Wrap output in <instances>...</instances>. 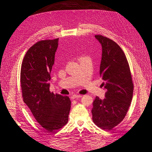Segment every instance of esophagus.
<instances>
[{
    "label": "esophagus",
    "mask_w": 152,
    "mask_h": 152,
    "mask_svg": "<svg viewBox=\"0 0 152 152\" xmlns=\"http://www.w3.org/2000/svg\"><path fill=\"white\" fill-rule=\"evenodd\" d=\"M82 96V95H72V96H71V98L72 99H78V98H81Z\"/></svg>",
    "instance_id": "1"
}]
</instances>
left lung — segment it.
Segmentation results:
<instances>
[{
	"mask_svg": "<svg viewBox=\"0 0 152 152\" xmlns=\"http://www.w3.org/2000/svg\"><path fill=\"white\" fill-rule=\"evenodd\" d=\"M102 46L100 76L106 90L105 98L96 96L93 103V121L102 129L110 131L125 117L133 94V83L127 58L114 41L95 35Z\"/></svg>",
	"mask_w": 152,
	"mask_h": 152,
	"instance_id": "8db88e82",
	"label": "left lung"
}]
</instances>
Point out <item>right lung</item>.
Wrapping results in <instances>:
<instances>
[{
    "mask_svg": "<svg viewBox=\"0 0 152 152\" xmlns=\"http://www.w3.org/2000/svg\"><path fill=\"white\" fill-rule=\"evenodd\" d=\"M59 38L38 42L27 51L21 69L23 101L34 118L48 133L62 128L69 121V96L50 91V73Z\"/></svg>",
    "mask_w": 152,
    "mask_h": 152,
    "instance_id": "right-lung-1",
    "label": "right lung"
}]
</instances>
